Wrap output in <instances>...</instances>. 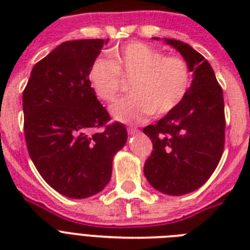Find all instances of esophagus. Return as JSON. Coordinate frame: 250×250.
<instances>
[{
	"label": "esophagus",
	"instance_id": "obj_1",
	"mask_svg": "<svg viewBox=\"0 0 250 250\" xmlns=\"http://www.w3.org/2000/svg\"><path fill=\"white\" fill-rule=\"evenodd\" d=\"M127 131H128L129 136H133V135H136V133H139V129L135 128V127H129V128H127Z\"/></svg>",
	"mask_w": 250,
	"mask_h": 250
}]
</instances>
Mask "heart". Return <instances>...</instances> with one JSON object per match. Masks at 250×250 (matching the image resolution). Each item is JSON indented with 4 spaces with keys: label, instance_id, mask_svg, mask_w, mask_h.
I'll return each instance as SVG.
<instances>
[{
    "label": "heart",
    "instance_id": "b5f03b06",
    "mask_svg": "<svg viewBox=\"0 0 250 250\" xmlns=\"http://www.w3.org/2000/svg\"><path fill=\"white\" fill-rule=\"evenodd\" d=\"M109 60L92 63L88 80L101 101L113 102L122 85L121 75L132 78L129 96L118 100L110 113L122 123H139L153 113L164 115L178 107L190 86V70L186 60L144 42H129L111 49Z\"/></svg>",
    "mask_w": 250,
    "mask_h": 250
}]
</instances>
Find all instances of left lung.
<instances>
[{
  "label": "left lung",
  "mask_w": 250,
  "mask_h": 250,
  "mask_svg": "<svg viewBox=\"0 0 250 250\" xmlns=\"http://www.w3.org/2000/svg\"><path fill=\"white\" fill-rule=\"evenodd\" d=\"M165 42L182 54L193 79L182 104L156 125L144 128L153 143L144 175L157 190L182 196L198 189L221 161L225 102L213 68L200 53L183 41L165 39Z\"/></svg>",
  "instance_id": "1"
}]
</instances>
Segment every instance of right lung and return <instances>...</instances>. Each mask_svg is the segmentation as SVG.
Returning <instances> with one entry per match:
<instances>
[{"mask_svg": "<svg viewBox=\"0 0 250 250\" xmlns=\"http://www.w3.org/2000/svg\"><path fill=\"white\" fill-rule=\"evenodd\" d=\"M102 39L66 41L37 62L23 92L25 143L31 160L53 189L86 198L110 182L113 158L127 129L107 125L109 113L88 80ZM105 126L101 133L94 129Z\"/></svg>", "mask_w": 250, "mask_h": 250, "instance_id": "add662e5", "label": "right lung"}]
</instances>
